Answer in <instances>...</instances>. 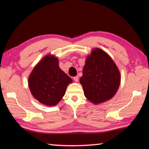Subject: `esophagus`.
Here are the masks:
<instances>
[{"label":"esophagus","mask_w":149,"mask_h":149,"mask_svg":"<svg viewBox=\"0 0 149 149\" xmlns=\"http://www.w3.org/2000/svg\"><path fill=\"white\" fill-rule=\"evenodd\" d=\"M73 79H74L75 82H77L78 81H79V77H78V76H75V77H73Z\"/></svg>","instance_id":"esophagus-1"}]
</instances>
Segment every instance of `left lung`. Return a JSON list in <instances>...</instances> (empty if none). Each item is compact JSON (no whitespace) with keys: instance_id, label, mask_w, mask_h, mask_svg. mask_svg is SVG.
Here are the masks:
<instances>
[{"instance_id":"1","label":"left lung","mask_w":149,"mask_h":149,"mask_svg":"<svg viewBox=\"0 0 149 149\" xmlns=\"http://www.w3.org/2000/svg\"><path fill=\"white\" fill-rule=\"evenodd\" d=\"M85 97L99 104L114 97L120 84V74L112 58L103 50H93L80 77Z\"/></svg>"}]
</instances>
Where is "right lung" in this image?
Returning <instances> with one entry per match:
<instances>
[{
  "instance_id": "right-lung-1",
  "label": "right lung",
  "mask_w": 149,
  "mask_h": 149,
  "mask_svg": "<svg viewBox=\"0 0 149 149\" xmlns=\"http://www.w3.org/2000/svg\"><path fill=\"white\" fill-rule=\"evenodd\" d=\"M72 80L60 68L58 60L46 56L39 62L29 77L31 94L42 104L54 106L65 95Z\"/></svg>"
}]
</instances>
